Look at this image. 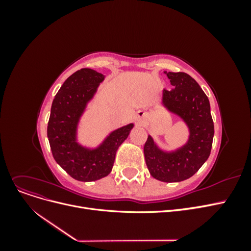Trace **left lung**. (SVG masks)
Masks as SVG:
<instances>
[{"instance_id": "8db88e82", "label": "left lung", "mask_w": 251, "mask_h": 251, "mask_svg": "<svg viewBox=\"0 0 251 251\" xmlns=\"http://www.w3.org/2000/svg\"><path fill=\"white\" fill-rule=\"evenodd\" d=\"M174 87L163 90V103L187 124L191 136L185 146L172 154L163 153L151 136L143 151L150 174L163 182H179L195 175L210 155L214 121L207 96L192 76L184 72H166Z\"/></svg>"}]
</instances>
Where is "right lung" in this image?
Here are the masks:
<instances>
[{"label":"right lung","instance_id":"right-lung-1","mask_svg":"<svg viewBox=\"0 0 251 251\" xmlns=\"http://www.w3.org/2000/svg\"><path fill=\"white\" fill-rule=\"evenodd\" d=\"M103 78L101 73L88 68L76 71L63 83L51 105L47 136L53 158L78 181H95L108 176L117 149L133 127L127 125L114 131L94 151L83 149L75 141L78 119Z\"/></svg>","mask_w":251,"mask_h":251}]
</instances>
